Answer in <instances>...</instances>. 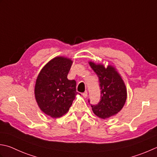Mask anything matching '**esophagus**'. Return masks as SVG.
Instances as JSON below:
<instances>
[{"instance_id":"obj_1","label":"esophagus","mask_w":157,"mask_h":157,"mask_svg":"<svg viewBox=\"0 0 157 157\" xmlns=\"http://www.w3.org/2000/svg\"><path fill=\"white\" fill-rule=\"evenodd\" d=\"M82 95H83V97H84V98H86V97H88V93H87V91H85L84 93H82Z\"/></svg>"}]
</instances>
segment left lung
Instances as JSON below:
<instances>
[{"label": "left lung", "instance_id": "8db88e82", "mask_svg": "<svg viewBox=\"0 0 157 157\" xmlns=\"http://www.w3.org/2000/svg\"><path fill=\"white\" fill-rule=\"evenodd\" d=\"M89 64L99 77L101 101L97 105H91L95 115L101 119L115 116L124 107L127 91L121 75L114 67L97 64L89 61Z\"/></svg>", "mask_w": 157, "mask_h": 157}]
</instances>
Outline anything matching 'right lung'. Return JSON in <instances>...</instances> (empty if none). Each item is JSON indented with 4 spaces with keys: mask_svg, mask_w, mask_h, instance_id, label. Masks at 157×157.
<instances>
[{
    "mask_svg": "<svg viewBox=\"0 0 157 157\" xmlns=\"http://www.w3.org/2000/svg\"><path fill=\"white\" fill-rule=\"evenodd\" d=\"M73 60L64 56L52 58L40 71L35 97L40 109L53 118L69 111L76 94V82L67 79Z\"/></svg>",
    "mask_w": 157,
    "mask_h": 157,
    "instance_id": "1",
    "label": "right lung"
}]
</instances>
